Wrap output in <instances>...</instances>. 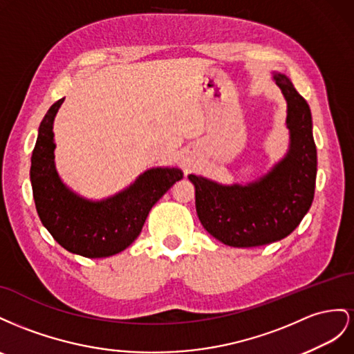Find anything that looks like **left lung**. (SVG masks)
Segmentation results:
<instances>
[{"label":"left lung","mask_w":354,"mask_h":354,"mask_svg":"<svg viewBox=\"0 0 354 354\" xmlns=\"http://www.w3.org/2000/svg\"><path fill=\"white\" fill-rule=\"evenodd\" d=\"M288 102L289 151L267 175L246 185H222L189 175L196 187V210L201 225L224 245L254 248L288 237L315 198L317 151L311 113L283 74H274Z\"/></svg>","instance_id":"left-lung-1"}]
</instances>
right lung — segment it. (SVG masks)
Segmentation results:
<instances>
[{
    "label": "right lung",
    "mask_w": 354,
    "mask_h": 354,
    "mask_svg": "<svg viewBox=\"0 0 354 354\" xmlns=\"http://www.w3.org/2000/svg\"><path fill=\"white\" fill-rule=\"evenodd\" d=\"M64 99L44 115L31 157L29 175L38 216L57 243L73 254L115 255L133 243L151 207L184 174L176 167L149 169L113 197L100 201L80 197L60 180L55 166L53 121Z\"/></svg>",
    "instance_id": "right-lung-1"
}]
</instances>
